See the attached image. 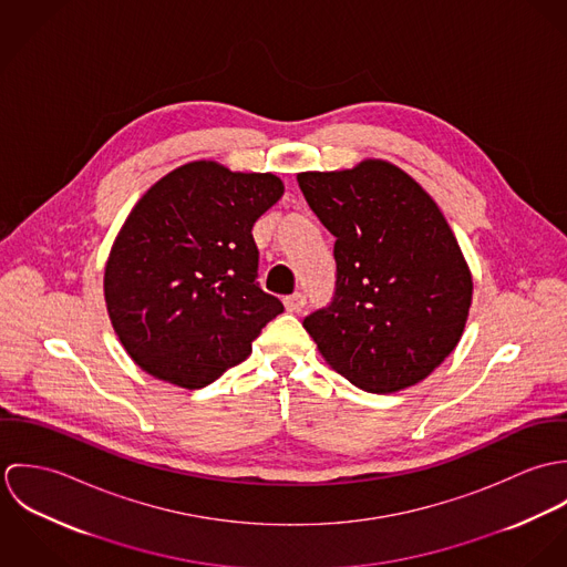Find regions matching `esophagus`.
<instances>
[{
  "label": "esophagus",
  "instance_id": "34e87169",
  "mask_svg": "<svg viewBox=\"0 0 567 567\" xmlns=\"http://www.w3.org/2000/svg\"><path fill=\"white\" fill-rule=\"evenodd\" d=\"M284 303H286V310H288V312L299 315V312L303 310V306H306V295H303V292H295V295L286 297Z\"/></svg>",
  "mask_w": 567,
  "mask_h": 567
}]
</instances>
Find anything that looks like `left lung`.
I'll return each mask as SVG.
<instances>
[{
    "instance_id": "1",
    "label": "left lung",
    "mask_w": 567,
    "mask_h": 567,
    "mask_svg": "<svg viewBox=\"0 0 567 567\" xmlns=\"http://www.w3.org/2000/svg\"><path fill=\"white\" fill-rule=\"evenodd\" d=\"M297 181L336 238L333 299L303 321L327 364L369 393L425 380L458 344L474 292L439 205L382 159Z\"/></svg>"
}]
</instances>
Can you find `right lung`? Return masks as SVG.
<instances>
[{
	"mask_svg": "<svg viewBox=\"0 0 567 567\" xmlns=\"http://www.w3.org/2000/svg\"><path fill=\"white\" fill-rule=\"evenodd\" d=\"M284 196L270 172L192 162L159 178L122 225L104 268L109 319L153 378L203 389L250 355L284 312L257 279L255 220Z\"/></svg>",
	"mask_w": 567,
	"mask_h": 567,
	"instance_id": "right-lung-1",
	"label": "right lung"
}]
</instances>
